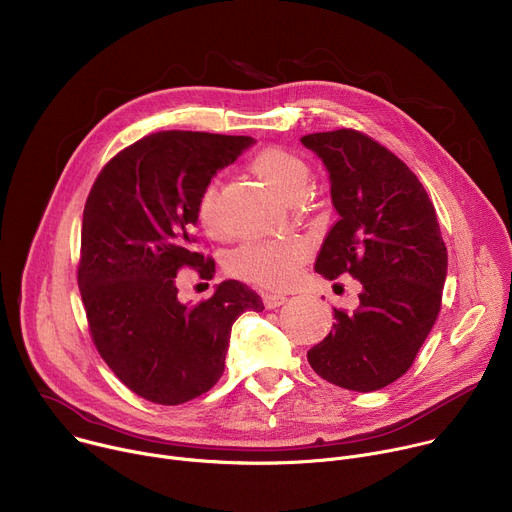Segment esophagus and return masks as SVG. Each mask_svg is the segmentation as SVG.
I'll return each mask as SVG.
<instances>
[{
    "label": "esophagus",
    "mask_w": 512,
    "mask_h": 512,
    "mask_svg": "<svg viewBox=\"0 0 512 512\" xmlns=\"http://www.w3.org/2000/svg\"><path fill=\"white\" fill-rule=\"evenodd\" d=\"M263 302L269 310H273V308H279L287 302V294H283V291H269V294L263 296Z\"/></svg>",
    "instance_id": "1"
}]
</instances>
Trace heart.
Instances as JSON below:
<instances>
[{
	"instance_id": "b5f03b06",
	"label": "heart",
	"mask_w": 512,
	"mask_h": 512,
	"mask_svg": "<svg viewBox=\"0 0 512 512\" xmlns=\"http://www.w3.org/2000/svg\"><path fill=\"white\" fill-rule=\"evenodd\" d=\"M255 176L281 200L291 202L302 196L308 184V164L281 148H263L251 158ZM198 223L210 233L218 235L221 225L216 216V184H208L198 198ZM304 259V247L296 241H249L235 249L229 257V271L235 277L279 287L296 279Z\"/></svg>"
}]
</instances>
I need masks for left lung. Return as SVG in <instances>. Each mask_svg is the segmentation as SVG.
I'll use <instances>...</instances> for the list:
<instances>
[{"label": "left lung", "mask_w": 512, "mask_h": 512, "mask_svg": "<svg viewBox=\"0 0 512 512\" xmlns=\"http://www.w3.org/2000/svg\"><path fill=\"white\" fill-rule=\"evenodd\" d=\"M302 143L324 162L338 212L314 269L362 285L354 312L334 308L336 324L308 362L332 385L379 391L409 371L440 314L448 249L425 188L381 143L354 129Z\"/></svg>", "instance_id": "8db88e82"}]
</instances>
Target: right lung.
<instances>
[{
	"label": "right lung",
	"mask_w": 512,
	"mask_h": 512,
	"mask_svg": "<svg viewBox=\"0 0 512 512\" xmlns=\"http://www.w3.org/2000/svg\"><path fill=\"white\" fill-rule=\"evenodd\" d=\"M253 143L202 131L145 135L101 170L87 198L79 289L91 336L117 379L152 403L180 405L212 389L235 320L263 312L235 279L196 306L182 304L176 287L182 267L212 277L214 261L192 249L198 198Z\"/></svg>",
	"instance_id": "1"
}]
</instances>
